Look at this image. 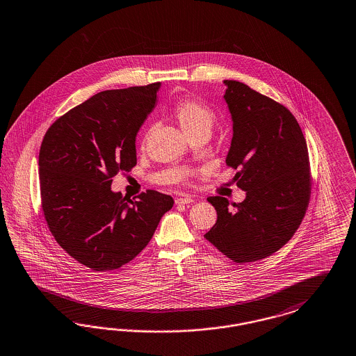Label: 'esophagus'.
Segmentation results:
<instances>
[{
  "label": "esophagus",
  "instance_id": "esophagus-1",
  "mask_svg": "<svg viewBox=\"0 0 356 356\" xmlns=\"http://www.w3.org/2000/svg\"><path fill=\"white\" fill-rule=\"evenodd\" d=\"M195 200L193 197H191V196H183V197H179V199H176V204L177 205H183V204H191V202H193Z\"/></svg>",
  "mask_w": 356,
  "mask_h": 356
}]
</instances>
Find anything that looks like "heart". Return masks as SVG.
Masks as SVG:
<instances>
[{"label": "heart", "instance_id": "1", "mask_svg": "<svg viewBox=\"0 0 356 356\" xmlns=\"http://www.w3.org/2000/svg\"><path fill=\"white\" fill-rule=\"evenodd\" d=\"M173 113L185 134H189L204 126L211 127L213 123V113L199 100H180L175 104Z\"/></svg>", "mask_w": 356, "mask_h": 356}]
</instances>
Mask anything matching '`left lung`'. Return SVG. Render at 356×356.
Segmentation results:
<instances>
[{"label": "left lung", "instance_id": "8db88e82", "mask_svg": "<svg viewBox=\"0 0 356 356\" xmlns=\"http://www.w3.org/2000/svg\"><path fill=\"white\" fill-rule=\"evenodd\" d=\"M233 122L227 164L246 197L234 209L221 196L208 201L217 221L204 237L237 264L271 256L289 241L310 200L306 139L297 119L275 100L237 81H224Z\"/></svg>", "mask_w": 356, "mask_h": 356}]
</instances>
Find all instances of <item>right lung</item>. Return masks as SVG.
Returning a JSON list of instances; mask_svg holds the SVG:
<instances>
[{
  "label": "right lung",
  "mask_w": 356,
  "mask_h": 356,
  "mask_svg": "<svg viewBox=\"0 0 356 356\" xmlns=\"http://www.w3.org/2000/svg\"><path fill=\"white\" fill-rule=\"evenodd\" d=\"M161 83L95 94L57 119L40 149L42 211L56 241L97 271L119 269L151 241L173 199L147 191L138 201L111 189L136 165V135Z\"/></svg>",
  "instance_id": "1"
}]
</instances>
